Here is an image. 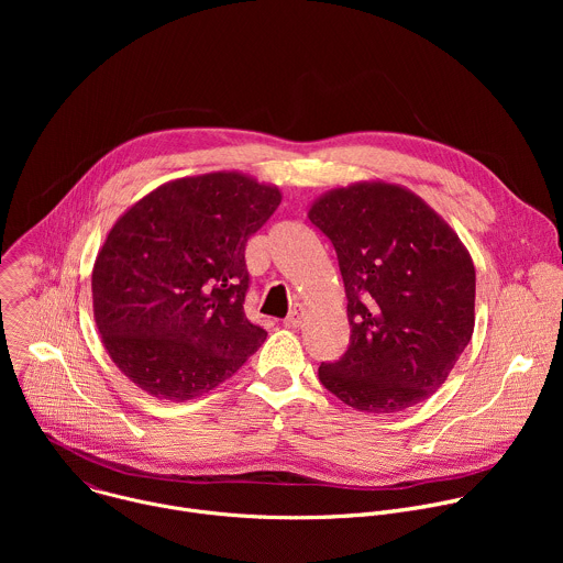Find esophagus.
<instances>
[{
	"instance_id": "34e87169",
	"label": "esophagus",
	"mask_w": 563,
	"mask_h": 563,
	"mask_svg": "<svg viewBox=\"0 0 563 563\" xmlns=\"http://www.w3.org/2000/svg\"><path fill=\"white\" fill-rule=\"evenodd\" d=\"M302 318H305V307H294L291 311H289V316L285 318V328H289V330H296V328H300L302 325Z\"/></svg>"
}]
</instances>
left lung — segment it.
I'll list each match as a JSON object with an SVG mask.
<instances>
[{
	"instance_id": "1",
	"label": "left lung",
	"mask_w": 563,
	"mask_h": 563,
	"mask_svg": "<svg viewBox=\"0 0 563 563\" xmlns=\"http://www.w3.org/2000/svg\"><path fill=\"white\" fill-rule=\"evenodd\" d=\"M336 250L350 347L318 378L358 412L391 415L434 394L474 332V263L454 229L410 189L363 180L307 211Z\"/></svg>"
}]
</instances>
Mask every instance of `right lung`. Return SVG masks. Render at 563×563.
Here are the masks:
<instances>
[{
    "mask_svg": "<svg viewBox=\"0 0 563 563\" xmlns=\"http://www.w3.org/2000/svg\"><path fill=\"white\" fill-rule=\"evenodd\" d=\"M280 200L276 185L213 172L159 185L115 220L93 265V316L142 391L183 404L265 343L243 309L245 245Z\"/></svg>",
    "mask_w": 563,
    "mask_h": 563,
    "instance_id": "add662e5",
    "label": "right lung"
}]
</instances>
